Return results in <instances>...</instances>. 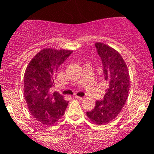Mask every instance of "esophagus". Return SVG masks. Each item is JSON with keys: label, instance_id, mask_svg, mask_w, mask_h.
<instances>
[{"label": "esophagus", "instance_id": "obj_1", "mask_svg": "<svg viewBox=\"0 0 154 154\" xmlns=\"http://www.w3.org/2000/svg\"><path fill=\"white\" fill-rule=\"evenodd\" d=\"M75 97L76 99H78V100H83V99H84L83 97H80V96H75Z\"/></svg>", "mask_w": 154, "mask_h": 154}]
</instances>
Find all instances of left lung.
<instances>
[{
    "mask_svg": "<svg viewBox=\"0 0 154 154\" xmlns=\"http://www.w3.org/2000/svg\"><path fill=\"white\" fill-rule=\"evenodd\" d=\"M102 59L104 79L108 85L104 99L96 101V106L87 112L89 120L95 124L105 125L112 122L120 113L128 98L130 78L123 57L112 47L102 42L95 44Z\"/></svg>",
    "mask_w": 154,
    "mask_h": 154,
    "instance_id": "8db88e82",
    "label": "left lung"
}]
</instances>
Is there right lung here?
<instances>
[{"label": "right lung", "instance_id": "add662e5", "mask_svg": "<svg viewBox=\"0 0 154 154\" xmlns=\"http://www.w3.org/2000/svg\"><path fill=\"white\" fill-rule=\"evenodd\" d=\"M72 50L43 48L38 52L24 72V96L29 112L41 123L51 126L64 116L69 102L55 87V77Z\"/></svg>", "mask_w": 154, "mask_h": 154}]
</instances>
